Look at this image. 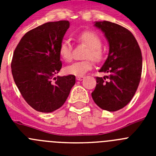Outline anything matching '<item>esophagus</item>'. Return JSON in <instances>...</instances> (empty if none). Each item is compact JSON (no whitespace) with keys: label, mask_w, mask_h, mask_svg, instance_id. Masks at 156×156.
<instances>
[{"label":"esophagus","mask_w":156,"mask_h":156,"mask_svg":"<svg viewBox=\"0 0 156 156\" xmlns=\"http://www.w3.org/2000/svg\"><path fill=\"white\" fill-rule=\"evenodd\" d=\"M83 78V76H76V80H79V81L82 80Z\"/></svg>","instance_id":"obj_1"}]
</instances>
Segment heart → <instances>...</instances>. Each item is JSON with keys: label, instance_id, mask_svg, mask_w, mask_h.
Returning <instances> with one entry per match:
<instances>
[{"label": "heart", "instance_id": "heart-1", "mask_svg": "<svg viewBox=\"0 0 156 156\" xmlns=\"http://www.w3.org/2000/svg\"><path fill=\"white\" fill-rule=\"evenodd\" d=\"M77 40L88 47L85 55L87 60L74 62L65 68L66 73L75 75L77 76L84 75L92 69V62L90 58L96 62H99L103 59V51L101 48V40L96 33L93 31H83L78 35ZM58 52L60 57L66 62H70L73 58V47L69 40L62 41L59 46Z\"/></svg>", "mask_w": 156, "mask_h": 156}]
</instances>
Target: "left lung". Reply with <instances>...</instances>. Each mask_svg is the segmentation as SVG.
Here are the masks:
<instances>
[{
  "mask_svg": "<svg viewBox=\"0 0 156 156\" xmlns=\"http://www.w3.org/2000/svg\"><path fill=\"white\" fill-rule=\"evenodd\" d=\"M94 26L104 32L109 53L99 70L108 76L96 77L92 98L102 109L118 111L131 101L137 91L142 72L141 51L131 32L120 25L102 21L96 22Z\"/></svg>",
  "mask_w": 156,
  "mask_h": 156,
  "instance_id": "obj_1",
  "label": "left lung"
}]
</instances>
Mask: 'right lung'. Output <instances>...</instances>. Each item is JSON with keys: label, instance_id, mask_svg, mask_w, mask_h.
Listing matches in <instances>:
<instances>
[{"label": "right lung", "instance_id": "right-lung-1", "mask_svg": "<svg viewBox=\"0 0 156 156\" xmlns=\"http://www.w3.org/2000/svg\"><path fill=\"white\" fill-rule=\"evenodd\" d=\"M69 22H50L25 34L14 51L13 79L36 111L52 112L63 105L76 83L74 75L56 76L62 69L58 48Z\"/></svg>", "mask_w": 156, "mask_h": 156}]
</instances>
